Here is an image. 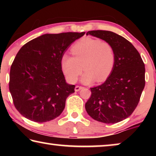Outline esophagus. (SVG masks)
I'll use <instances>...</instances> for the list:
<instances>
[{"label": "esophagus", "instance_id": "34e87169", "mask_svg": "<svg viewBox=\"0 0 156 156\" xmlns=\"http://www.w3.org/2000/svg\"><path fill=\"white\" fill-rule=\"evenodd\" d=\"M83 88V87H81V86H76L75 91H80V89H82Z\"/></svg>", "mask_w": 156, "mask_h": 156}]
</instances>
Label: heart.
Instances as JSON below:
<instances>
[{"mask_svg":"<svg viewBox=\"0 0 156 156\" xmlns=\"http://www.w3.org/2000/svg\"><path fill=\"white\" fill-rule=\"evenodd\" d=\"M71 51L73 56L64 54L60 60L62 69L69 83H75L77 81L83 67L85 72L81 81L84 84L96 80L99 83L103 82L113 72L115 54L108 42L89 37L84 38L73 44Z\"/></svg>","mask_w":156,"mask_h":156,"instance_id":"obj_1","label":"heart"}]
</instances>
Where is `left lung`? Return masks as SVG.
Masks as SVG:
<instances>
[{"label": "left lung", "instance_id": "left-lung-1", "mask_svg": "<svg viewBox=\"0 0 156 156\" xmlns=\"http://www.w3.org/2000/svg\"><path fill=\"white\" fill-rule=\"evenodd\" d=\"M89 34L112 44L115 62L106 81L91 88L85 109L94 120L117 123L130 116L138 106L145 85L144 64L139 52L124 37L105 30L89 31Z\"/></svg>", "mask_w": 156, "mask_h": 156}]
</instances>
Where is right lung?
I'll return each instance as SVG.
<instances>
[{
    "instance_id": "right-lung-1",
    "label": "right lung",
    "mask_w": 156,
    "mask_h": 156,
    "mask_svg": "<svg viewBox=\"0 0 156 156\" xmlns=\"http://www.w3.org/2000/svg\"><path fill=\"white\" fill-rule=\"evenodd\" d=\"M84 34H46L18 51L10 69L9 88L16 109L25 118L44 122L61 114L75 88L66 83L61 56Z\"/></svg>"
}]
</instances>
